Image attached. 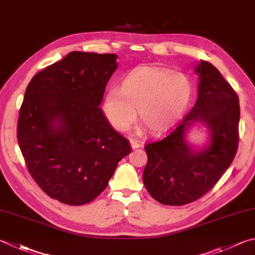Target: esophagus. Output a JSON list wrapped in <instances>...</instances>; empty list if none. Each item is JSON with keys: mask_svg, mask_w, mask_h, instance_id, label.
<instances>
[{"mask_svg": "<svg viewBox=\"0 0 255 255\" xmlns=\"http://www.w3.org/2000/svg\"><path fill=\"white\" fill-rule=\"evenodd\" d=\"M130 145L132 147V149H137V148H139L141 146L139 141L136 140V139H132V138L130 139Z\"/></svg>", "mask_w": 255, "mask_h": 255, "instance_id": "esophagus-1", "label": "esophagus"}]
</instances>
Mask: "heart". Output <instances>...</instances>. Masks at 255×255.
Wrapping results in <instances>:
<instances>
[{
  "label": "heart",
  "instance_id": "obj_1",
  "mask_svg": "<svg viewBox=\"0 0 255 255\" xmlns=\"http://www.w3.org/2000/svg\"><path fill=\"white\" fill-rule=\"evenodd\" d=\"M194 94L191 79L182 72L143 66L133 69L118 88L106 92L103 112L118 131H126L138 116L152 133L168 130L186 113Z\"/></svg>",
  "mask_w": 255,
  "mask_h": 255
}]
</instances>
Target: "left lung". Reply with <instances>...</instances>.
<instances>
[{"instance_id":"1","label":"left lung","mask_w":255,"mask_h":255,"mask_svg":"<svg viewBox=\"0 0 255 255\" xmlns=\"http://www.w3.org/2000/svg\"><path fill=\"white\" fill-rule=\"evenodd\" d=\"M194 70L200 82L193 109L161 139L145 146L143 184L164 205H185L202 197L219 182L238 150V95L210 62L201 60ZM196 123L208 128L207 143L200 147L187 138Z\"/></svg>"}]
</instances>
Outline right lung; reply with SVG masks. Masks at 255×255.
I'll list each match as a JSON object with an SVG mask.
<instances>
[{"label":"right lung","instance_id":"1","mask_svg":"<svg viewBox=\"0 0 255 255\" xmlns=\"http://www.w3.org/2000/svg\"><path fill=\"white\" fill-rule=\"evenodd\" d=\"M117 58L72 51L36 73L26 87L17 120L18 146L36 184L64 204L94 201L131 151L99 108Z\"/></svg>","mask_w":255,"mask_h":255}]
</instances>
